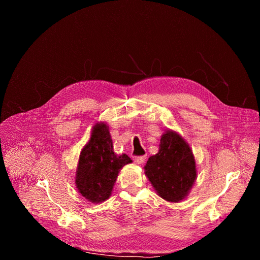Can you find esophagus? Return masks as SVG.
Returning a JSON list of instances; mask_svg holds the SVG:
<instances>
[{"instance_id":"1","label":"esophagus","mask_w":260,"mask_h":260,"mask_svg":"<svg viewBox=\"0 0 260 260\" xmlns=\"http://www.w3.org/2000/svg\"><path fill=\"white\" fill-rule=\"evenodd\" d=\"M145 159H146V157L145 156H137V157H135V162L137 163V165H142V163L145 161Z\"/></svg>"}]
</instances>
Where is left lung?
I'll return each mask as SVG.
<instances>
[{
	"instance_id": "1",
	"label": "left lung",
	"mask_w": 260,
	"mask_h": 260,
	"mask_svg": "<svg viewBox=\"0 0 260 260\" xmlns=\"http://www.w3.org/2000/svg\"><path fill=\"white\" fill-rule=\"evenodd\" d=\"M144 170L158 195L171 202L182 200L196 179L192 151L178 134L171 131L163 134L158 154L148 158Z\"/></svg>"
}]
</instances>
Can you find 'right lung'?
Listing matches in <instances>:
<instances>
[{
    "label": "right lung",
    "instance_id": "add662e5",
    "mask_svg": "<svg viewBox=\"0 0 260 260\" xmlns=\"http://www.w3.org/2000/svg\"><path fill=\"white\" fill-rule=\"evenodd\" d=\"M131 162L127 155L117 156L114 153L108 127L103 123L97 124L80 154L76 177L79 192L90 202L106 200L112 193L119 171Z\"/></svg>",
    "mask_w": 260,
    "mask_h": 260
}]
</instances>
